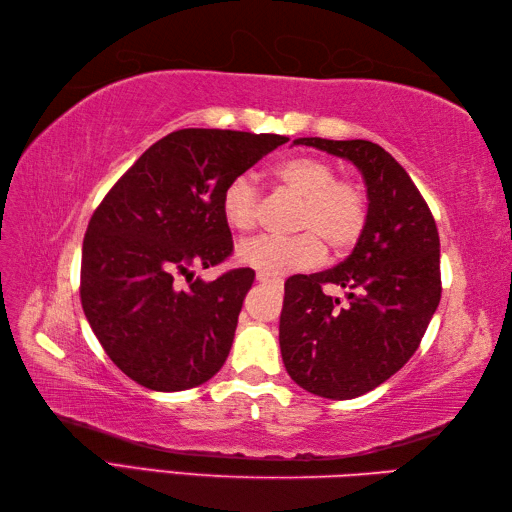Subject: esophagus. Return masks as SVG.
I'll use <instances>...</instances> for the list:
<instances>
[{"mask_svg":"<svg viewBox=\"0 0 512 512\" xmlns=\"http://www.w3.org/2000/svg\"><path fill=\"white\" fill-rule=\"evenodd\" d=\"M257 281H259V284H279L281 279H277V277H273V275H266V273H262V270H259V273H257Z\"/></svg>","mask_w":512,"mask_h":512,"instance_id":"1","label":"esophagus"}]
</instances>
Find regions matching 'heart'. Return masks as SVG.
<instances>
[{"mask_svg": "<svg viewBox=\"0 0 512 512\" xmlns=\"http://www.w3.org/2000/svg\"><path fill=\"white\" fill-rule=\"evenodd\" d=\"M273 176L301 200L295 231L303 233L295 237H255L239 244L235 253L239 264L284 277L317 264L323 257V244L332 253H341L361 237L367 220L363 193L352 182L336 180V171L328 162L312 156H292L277 162ZM220 209L231 231H250L259 213L255 182L248 176L233 178L222 191Z\"/></svg>", "mask_w": 512, "mask_h": 512, "instance_id": "b5f03b06", "label": "heart"}]
</instances>
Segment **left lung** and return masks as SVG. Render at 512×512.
Listing matches in <instances>:
<instances>
[{
  "instance_id": "obj_1",
  "label": "left lung",
  "mask_w": 512,
  "mask_h": 512,
  "mask_svg": "<svg viewBox=\"0 0 512 512\" xmlns=\"http://www.w3.org/2000/svg\"><path fill=\"white\" fill-rule=\"evenodd\" d=\"M361 171L367 220L339 266L286 281L279 347L286 372L314 396L350 400L394 376L418 350L440 303L436 220L407 171L369 140L297 138ZM325 285L346 288L341 304Z\"/></svg>"
}]
</instances>
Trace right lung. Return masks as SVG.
<instances>
[{
    "mask_svg": "<svg viewBox=\"0 0 512 512\" xmlns=\"http://www.w3.org/2000/svg\"><path fill=\"white\" fill-rule=\"evenodd\" d=\"M284 143L279 134L180 129L151 145L94 211L81 255L83 312L138 385L182 391L222 369L255 270L204 281L193 268L233 253L222 191Z\"/></svg>",
    "mask_w": 512,
    "mask_h": 512,
    "instance_id": "right-lung-1",
    "label": "right lung"
}]
</instances>
